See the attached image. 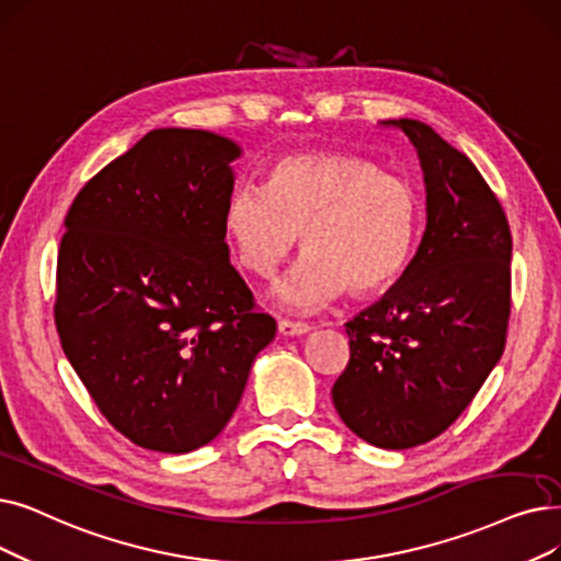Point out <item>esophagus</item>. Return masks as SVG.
Masks as SVG:
<instances>
[{
  "mask_svg": "<svg viewBox=\"0 0 561 561\" xmlns=\"http://www.w3.org/2000/svg\"><path fill=\"white\" fill-rule=\"evenodd\" d=\"M277 330H279L282 336H300V334L311 332V325H309V323H296V321L282 319V321L277 323Z\"/></svg>",
  "mask_w": 561,
  "mask_h": 561,
  "instance_id": "34e87169",
  "label": "esophagus"
}]
</instances>
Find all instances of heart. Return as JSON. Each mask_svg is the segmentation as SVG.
Listing matches in <instances>:
<instances>
[{"mask_svg": "<svg viewBox=\"0 0 561 561\" xmlns=\"http://www.w3.org/2000/svg\"><path fill=\"white\" fill-rule=\"evenodd\" d=\"M222 229L238 263L271 277L298 245L307 252L275 286L279 305L316 311L344 296H374L410 265L422 231L417 187L367 158L300 153L273 164L265 190L236 187Z\"/></svg>", "mask_w": 561, "mask_h": 561, "instance_id": "1", "label": "heart"}]
</instances>
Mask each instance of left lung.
Listing matches in <instances>:
<instances>
[{
    "mask_svg": "<svg viewBox=\"0 0 561 561\" xmlns=\"http://www.w3.org/2000/svg\"><path fill=\"white\" fill-rule=\"evenodd\" d=\"M408 135L426 183V231L401 279L346 323L351 359L332 387L344 424L380 449L447 431L506 344L511 231L472 160L415 118Z\"/></svg>",
    "mask_w": 561,
    "mask_h": 561,
    "instance_id": "1",
    "label": "left lung"
}]
</instances>
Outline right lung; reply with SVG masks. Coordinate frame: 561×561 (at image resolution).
<instances>
[{"label": "right lung", "instance_id": "1", "mask_svg": "<svg viewBox=\"0 0 561 561\" xmlns=\"http://www.w3.org/2000/svg\"><path fill=\"white\" fill-rule=\"evenodd\" d=\"M236 158L222 135L151 130L66 215L61 346L107 422L144 449L187 454L220 435L277 332L229 261Z\"/></svg>", "mask_w": 561, "mask_h": 561}]
</instances>
